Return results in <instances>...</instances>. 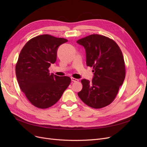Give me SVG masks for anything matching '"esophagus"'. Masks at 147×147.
I'll list each match as a JSON object with an SVG mask.
<instances>
[{
	"label": "esophagus",
	"mask_w": 147,
	"mask_h": 147,
	"mask_svg": "<svg viewBox=\"0 0 147 147\" xmlns=\"http://www.w3.org/2000/svg\"><path fill=\"white\" fill-rule=\"evenodd\" d=\"M71 80L72 82H78V81H79V79H75V78H71Z\"/></svg>",
	"instance_id": "obj_1"
}]
</instances>
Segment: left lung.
I'll use <instances>...</instances> for the list:
<instances>
[{"label":"left lung","instance_id":"obj_1","mask_svg":"<svg viewBox=\"0 0 147 147\" xmlns=\"http://www.w3.org/2000/svg\"><path fill=\"white\" fill-rule=\"evenodd\" d=\"M86 51V65L94 72L91 82L82 79L78 96L87 105L101 109L110 104L125 78L123 53L114 40L99 34H91L77 41Z\"/></svg>","mask_w":147,"mask_h":147}]
</instances>
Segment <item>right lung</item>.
I'll use <instances>...</instances> for the list:
<instances>
[{
	"mask_svg": "<svg viewBox=\"0 0 147 147\" xmlns=\"http://www.w3.org/2000/svg\"><path fill=\"white\" fill-rule=\"evenodd\" d=\"M68 42L49 34L36 36L22 49L15 67L21 90L34 106L47 109L58 102L70 84L67 76L49 73L56 62L59 46Z\"/></svg>",
	"mask_w": 147,
	"mask_h": 147,
	"instance_id": "add662e5",
	"label": "right lung"
}]
</instances>
